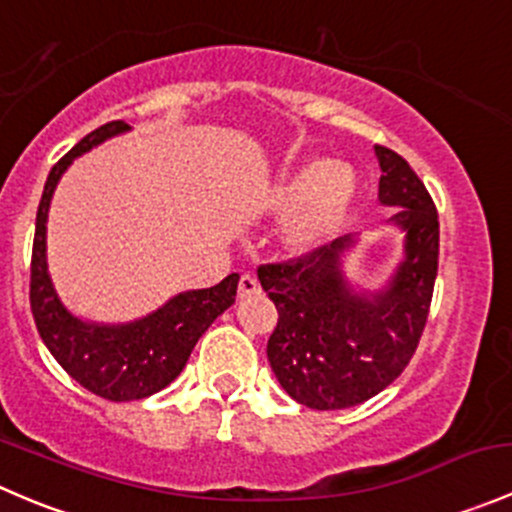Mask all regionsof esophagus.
Wrapping results in <instances>:
<instances>
[{
    "instance_id": "obj_1",
    "label": "esophagus",
    "mask_w": 512,
    "mask_h": 512,
    "mask_svg": "<svg viewBox=\"0 0 512 512\" xmlns=\"http://www.w3.org/2000/svg\"><path fill=\"white\" fill-rule=\"evenodd\" d=\"M260 292V285H257V280L252 275H242L240 282H237V297L245 299V297H252V294Z\"/></svg>"
}]
</instances>
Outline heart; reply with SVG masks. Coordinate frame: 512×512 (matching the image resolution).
I'll list each match as a JSON object with an SVG mask.
<instances>
[{
	"mask_svg": "<svg viewBox=\"0 0 512 512\" xmlns=\"http://www.w3.org/2000/svg\"><path fill=\"white\" fill-rule=\"evenodd\" d=\"M359 183L349 165L312 158L287 173L270 190L272 210L292 213L285 240L299 252L317 250L344 230L352 215Z\"/></svg>",
	"mask_w": 512,
	"mask_h": 512,
	"instance_id": "1",
	"label": "heart"
}]
</instances>
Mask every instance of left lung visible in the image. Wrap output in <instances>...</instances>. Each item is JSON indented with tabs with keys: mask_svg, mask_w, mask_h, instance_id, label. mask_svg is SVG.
Here are the masks:
<instances>
[{
	"mask_svg": "<svg viewBox=\"0 0 512 512\" xmlns=\"http://www.w3.org/2000/svg\"><path fill=\"white\" fill-rule=\"evenodd\" d=\"M381 205L399 208L404 260L379 292H359L344 277L354 235L287 262L257 267L275 302L277 327L267 359L282 389L302 406L339 411L384 391L409 366L431 309L438 272V213L426 185L399 153L376 146Z\"/></svg>",
	"mask_w": 512,
	"mask_h": 512,
	"instance_id": "8db88e82",
	"label": "left lung"
}]
</instances>
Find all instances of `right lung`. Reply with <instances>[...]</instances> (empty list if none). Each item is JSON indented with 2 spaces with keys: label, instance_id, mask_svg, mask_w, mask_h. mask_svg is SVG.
<instances>
[{
  "label": "right lung",
  "instance_id": "1",
  "mask_svg": "<svg viewBox=\"0 0 512 512\" xmlns=\"http://www.w3.org/2000/svg\"><path fill=\"white\" fill-rule=\"evenodd\" d=\"M126 121H111L81 138L51 168L36 210L29 302L36 329L51 356L71 379L108 401H136L165 389L183 371L205 329L235 302L240 275H227L210 289L180 292L148 317L128 324H96L74 317L61 304L46 267V218L56 183L71 160L128 131Z\"/></svg>",
  "mask_w": 512,
  "mask_h": 512
}]
</instances>
